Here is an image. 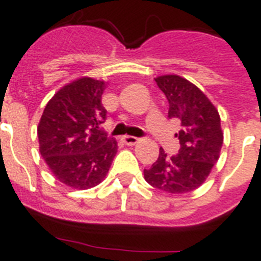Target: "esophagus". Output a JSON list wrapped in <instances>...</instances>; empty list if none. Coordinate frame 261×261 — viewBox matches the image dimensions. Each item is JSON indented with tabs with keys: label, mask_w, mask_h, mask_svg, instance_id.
<instances>
[{
	"label": "esophagus",
	"mask_w": 261,
	"mask_h": 261,
	"mask_svg": "<svg viewBox=\"0 0 261 261\" xmlns=\"http://www.w3.org/2000/svg\"><path fill=\"white\" fill-rule=\"evenodd\" d=\"M122 141L124 143H126V145H128V146H134L135 143H138L139 139L137 138V137H131V135H124V137H123V138H122Z\"/></svg>",
	"instance_id": "1"
}]
</instances>
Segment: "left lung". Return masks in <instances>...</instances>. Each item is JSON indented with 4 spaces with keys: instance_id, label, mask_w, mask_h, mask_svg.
Returning <instances> with one entry per match:
<instances>
[{
    "instance_id": "obj_1",
    "label": "left lung",
    "mask_w": 261,
    "mask_h": 261,
    "mask_svg": "<svg viewBox=\"0 0 261 261\" xmlns=\"http://www.w3.org/2000/svg\"><path fill=\"white\" fill-rule=\"evenodd\" d=\"M155 80L169 102L168 116L181 124L180 149L167 157L160 147L159 160L145 169V180L168 194H187L206 181L218 161L223 143L218 110L196 85L180 75H160Z\"/></svg>"
}]
</instances>
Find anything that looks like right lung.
<instances>
[{
	"mask_svg": "<svg viewBox=\"0 0 261 261\" xmlns=\"http://www.w3.org/2000/svg\"><path fill=\"white\" fill-rule=\"evenodd\" d=\"M107 84L81 77L53 96L38 126L39 150L57 180L74 190L93 188L106 178L118 142L101 130Z\"/></svg>",
	"mask_w": 261,
	"mask_h": 261,
	"instance_id": "right-lung-1",
	"label": "right lung"
}]
</instances>
